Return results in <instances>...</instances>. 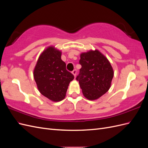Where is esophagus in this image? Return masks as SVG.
<instances>
[{
	"label": "esophagus",
	"mask_w": 148,
	"mask_h": 148,
	"mask_svg": "<svg viewBox=\"0 0 148 148\" xmlns=\"http://www.w3.org/2000/svg\"><path fill=\"white\" fill-rule=\"evenodd\" d=\"M77 70H76V69H75V70H73L72 71V73L73 74V75L75 76V77H76V75H77Z\"/></svg>",
	"instance_id": "1"
}]
</instances>
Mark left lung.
<instances>
[{
    "mask_svg": "<svg viewBox=\"0 0 148 148\" xmlns=\"http://www.w3.org/2000/svg\"><path fill=\"white\" fill-rule=\"evenodd\" d=\"M79 64L82 65L76 78L85 97L95 100L109 90L114 71L110 62L102 53L96 50L82 53Z\"/></svg>",
    "mask_w": 148,
    "mask_h": 148,
    "instance_id": "left-lung-1",
    "label": "left lung"
}]
</instances>
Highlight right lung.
<instances>
[{
    "label": "right lung",
    "instance_id": "add662e5",
    "mask_svg": "<svg viewBox=\"0 0 148 148\" xmlns=\"http://www.w3.org/2000/svg\"><path fill=\"white\" fill-rule=\"evenodd\" d=\"M34 78L39 92L52 101L64 99L73 75L66 69L61 52L49 47L40 56L34 70Z\"/></svg>",
    "mask_w": 148,
    "mask_h": 148
}]
</instances>
